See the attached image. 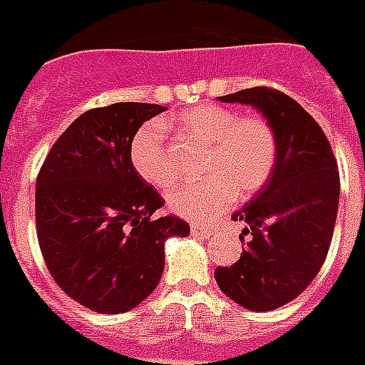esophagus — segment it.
Here are the masks:
<instances>
[{"label": "esophagus", "instance_id": "1", "mask_svg": "<svg viewBox=\"0 0 365 365\" xmlns=\"http://www.w3.org/2000/svg\"><path fill=\"white\" fill-rule=\"evenodd\" d=\"M190 230H191V236H195V237H209L210 234H212L210 228H207V226H203V224H199V222L191 224Z\"/></svg>", "mask_w": 365, "mask_h": 365}]
</instances>
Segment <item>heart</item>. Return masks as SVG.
Here are the masks:
<instances>
[{"label":"heart","instance_id":"heart-1","mask_svg":"<svg viewBox=\"0 0 365 365\" xmlns=\"http://www.w3.org/2000/svg\"><path fill=\"white\" fill-rule=\"evenodd\" d=\"M178 128L191 139L207 145L205 180L178 183L168 191L170 210L190 220H210L230 207L237 197L257 193L277 164V135L261 115H237L228 108L201 104L178 115ZM131 164L143 180L166 187L175 175L164 129L148 121L131 141Z\"/></svg>","mask_w":365,"mask_h":365}]
</instances>
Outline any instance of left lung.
Here are the masks:
<instances>
[{"instance_id":"left-lung-1","label":"left lung","mask_w":365,"mask_h":365,"mask_svg":"<svg viewBox=\"0 0 365 365\" xmlns=\"http://www.w3.org/2000/svg\"><path fill=\"white\" fill-rule=\"evenodd\" d=\"M220 100L257 108L274 129L279 153L269 182L232 217L247 222L244 253L234 265L217 267L215 279L245 309L271 312L298 298L325 263L341 178L319 123L288 94L253 86Z\"/></svg>"}]
</instances>
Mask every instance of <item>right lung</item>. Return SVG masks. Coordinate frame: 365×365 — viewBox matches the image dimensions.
Here are the masks:
<instances>
[{"instance_id":"obj_1","label":"right lung","mask_w":365,"mask_h":365,"mask_svg":"<svg viewBox=\"0 0 365 365\" xmlns=\"http://www.w3.org/2000/svg\"><path fill=\"white\" fill-rule=\"evenodd\" d=\"M166 108L118 102L81 114L59 135L36 178V236L63 292L98 313L139 306L160 282L164 242L187 236L131 164V141Z\"/></svg>"}]
</instances>
